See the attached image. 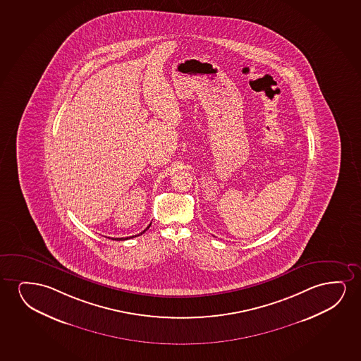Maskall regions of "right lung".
Instances as JSON below:
<instances>
[{
    "label": "right lung",
    "mask_w": 361,
    "mask_h": 361,
    "mask_svg": "<svg viewBox=\"0 0 361 361\" xmlns=\"http://www.w3.org/2000/svg\"><path fill=\"white\" fill-rule=\"evenodd\" d=\"M150 224H152V223H150ZM150 224H149L148 227L145 228V229H144L143 232H142V233L147 232V231H148V229H149V227H150ZM142 233H140V234H142ZM134 237H135V235H133V237H127V238H114V240H127V239H130V238H134Z\"/></svg>",
    "instance_id": "1"
}]
</instances>
